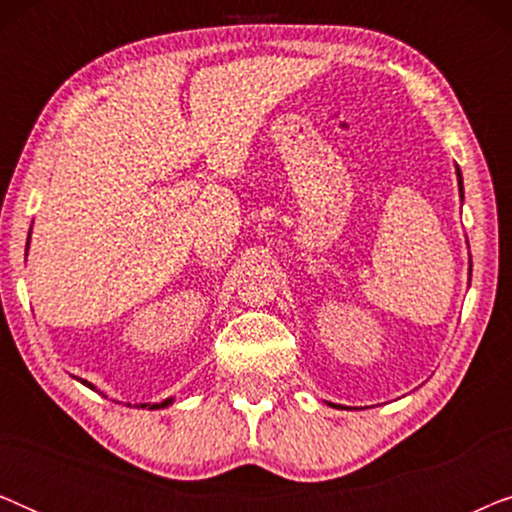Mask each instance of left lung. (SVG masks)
<instances>
[{
	"label": "left lung",
	"mask_w": 512,
	"mask_h": 512,
	"mask_svg": "<svg viewBox=\"0 0 512 512\" xmlns=\"http://www.w3.org/2000/svg\"><path fill=\"white\" fill-rule=\"evenodd\" d=\"M457 177H459V193H461V198H464V186H461V172H459V167H457Z\"/></svg>",
	"instance_id": "8db88e82"
}]
</instances>
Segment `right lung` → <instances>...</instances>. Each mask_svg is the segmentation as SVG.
<instances>
[{
	"label": "right lung",
	"mask_w": 512,
	"mask_h": 512,
	"mask_svg": "<svg viewBox=\"0 0 512 512\" xmlns=\"http://www.w3.org/2000/svg\"><path fill=\"white\" fill-rule=\"evenodd\" d=\"M83 384H88V382L83 380ZM88 387H90V384H88ZM90 389H93V387H90ZM165 405H170V398H167V401H163V403H156V405H151V410H156V408H165ZM142 408H146V405H142Z\"/></svg>",
	"instance_id": "right-lung-1"
}]
</instances>
